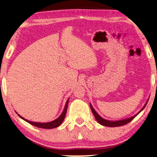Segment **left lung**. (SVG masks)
Segmentation results:
<instances>
[{"mask_svg":"<svg viewBox=\"0 0 157 157\" xmlns=\"http://www.w3.org/2000/svg\"><path fill=\"white\" fill-rule=\"evenodd\" d=\"M150 98V97H149ZM148 100L147 99V102H146V104L144 105V106L142 107V109H141V110L138 112L137 114H135V115L132 117H130L128 118H126V119H122V120H115V121H112V120H105L104 118H102L100 115L97 113L95 109H94V107L91 105V104L90 103V107L91 109V111H92L93 115H94V117H95L96 120H97V122H98L100 124H101L102 126H109V127H117V126H123V125H125L126 124L129 123L131 121H132V120L134 119V118L137 116V115L140 113V112L144 110V109L146 107V106L147 105V102H148Z\"/></svg>","mask_w":157,"mask_h":157,"instance_id":"8db88e82","label":"left lung"}]
</instances>
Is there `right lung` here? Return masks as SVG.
<instances>
[{
    "instance_id": "1",
    "label": "right lung",
    "mask_w": 157,
    "mask_h": 157,
    "mask_svg": "<svg viewBox=\"0 0 157 157\" xmlns=\"http://www.w3.org/2000/svg\"><path fill=\"white\" fill-rule=\"evenodd\" d=\"M68 102H69V98L67 100V101L66 102V105H65V107L63 109V111H62L61 114L59 115V117L57 118L56 120L51 121V122H32V121H29L28 120L25 119V118H24L23 117H22L21 115H20L19 114H17V115H18V116L20 118H22V120L26 121V122L29 123L30 124H31L33 126L38 127V128H46V129H51V128H57V127H58L59 126H60L62 122H63V121L64 120L65 117H66V112H67V105H68ZM16 113H17V112H16Z\"/></svg>"
}]
</instances>
